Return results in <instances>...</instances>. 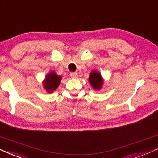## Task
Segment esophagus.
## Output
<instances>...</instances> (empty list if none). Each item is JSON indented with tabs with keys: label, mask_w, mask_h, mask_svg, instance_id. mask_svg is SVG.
I'll use <instances>...</instances> for the list:
<instances>
[{
	"label": "esophagus",
	"mask_w": 158,
	"mask_h": 158,
	"mask_svg": "<svg viewBox=\"0 0 158 158\" xmlns=\"http://www.w3.org/2000/svg\"><path fill=\"white\" fill-rule=\"evenodd\" d=\"M77 76H78V74H77V73H70V77H71L72 78H77Z\"/></svg>",
	"instance_id": "esophagus-1"
}]
</instances>
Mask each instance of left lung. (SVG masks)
Returning <instances> with one entry per match:
<instances>
[{
  "instance_id": "1",
  "label": "left lung",
  "mask_w": 158,
  "mask_h": 158,
  "mask_svg": "<svg viewBox=\"0 0 158 158\" xmlns=\"http://www.w3.org/2000/svg\"><path fill=\"white\" fill-rule=\"evenodd\" d=\"M89 83H91V86L94 88L95 90H99L102 88L103 84L102 77L100 73L97 71H92L90 73V76L89 78Z\"/></svg>"
}]
</instances>
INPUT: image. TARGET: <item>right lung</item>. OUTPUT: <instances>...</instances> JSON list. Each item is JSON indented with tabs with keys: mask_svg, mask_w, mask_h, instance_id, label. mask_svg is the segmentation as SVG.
I'll list each match as a JSON object with an SVG mask.
<instances>
[{
	"mask_svg": "<svg viewBox=\"0 0 158 158\" xmlns=\"http://www.w3.org/2000/svg\"><path fill=\"white\" fill-rule=\"evenodd\" d=\"M61 76L56 75V73L51 72L46 75L45 79L43 81V86L48 93H51L55 91L61 83Z\"/></svg>",
	"mask_w": 158,
	"mask_h": 158,
	"instance_id": "right-lung-1",
	"label": "right lung"
}]
</instances>
